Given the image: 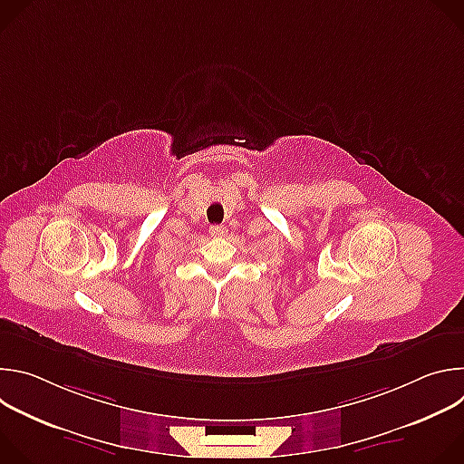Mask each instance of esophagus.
Here are the masks:
<instances>
[{"label":"esophagus","mask_w":464,"mask_h":464,"mask_svg":"<svg viewBox=\"0 0 464 464\" xmlns=\"http://www.w3.org/2000/svg\"><path fill=\"white\" fill-rule=\"evenodd\" d=\"M209 233H211V237L220 238V237H226L227 229H226L224 226H211V227H209Z\"/></svg>","instance_id":"34e87169"}]
</instances>
